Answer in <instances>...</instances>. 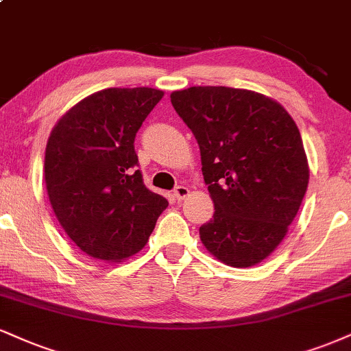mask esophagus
Segmentation results:
<instances>
[{"instance_id": "esophagus-1", "label": "esophagus", "mask_w": 351, "mask_h": 351, "mask_svg": "<svg viewBox=\"0 0 351 351\" xmlns=\"http://www.w3.org/2000/svg\"><path fill=\"white\" fill-rule=\"evenodd\" d=\"M188 194H189V188L181 186V184H180V186H176L175 191H173V196H175L178 201H183L184 197L188 196Z\"/></svg>"}]
</instances>
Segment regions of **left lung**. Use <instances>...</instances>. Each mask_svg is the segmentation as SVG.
<instances>
[{
  "instance_id": "8db88e82",
  "label": "left lung",
  "mask_w": 351,
  "mask_h": 351,
  "mask_svg": "<svg viewBox=\"0 0 351 351\" xmlns=\"http://www.w3.org/2000/svg\"><path fill=\"white\" fill-rule=\"evenodd\" d=\"M193 130L214 216L202 245L234 268L255 267L282 242L309 184V163L289 112L267 95L227 86L173 91Z\"/></svg>"
}]
</instances>
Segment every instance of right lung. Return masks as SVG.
Returning a JSON list of instances; mask_svg holds the SVG:
<instances>
[{
  "instance_id": "add662e5",
  "label": "right lung",
  "mask_w": 351,
  "mask_h": 351,
  "mask_svg": "<svg viewBox=\"0 0 351 351\" xmlns=\"http://www.w3.org/2000/svg\"><path fill=\"white\" fill-rule=\"evenodd\" d=\"M165 93L106 88L71 106L45 147L49 201L65 234L96 260L121 263L145 247L168 201L143 184L135 134Z\"/></svg>"
}]
</instances>
